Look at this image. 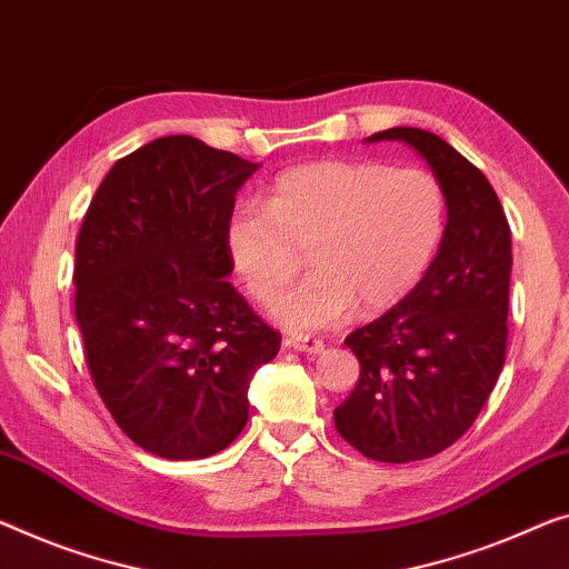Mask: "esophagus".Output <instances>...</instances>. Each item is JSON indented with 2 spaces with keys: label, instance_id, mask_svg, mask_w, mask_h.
<instances>
[{
  "label": "esophagus",
  "instance_id": "obj_1",
  "mask_svg": "<svg viewBox=\"0 0 569 569\" xmlns=\"http://www.w3.org/2000/svg\"><path fill=\"white\" fill-rule=\"evenodd\" d=\"M288 345L293 347V350H299V352H307V355H319L321 350H325V342H321V339H317V337H303V335H296V337H291L288 339Z\"/></svg>",
  "mask_w": 569,
  "mask_h": 569
}]
</instances>
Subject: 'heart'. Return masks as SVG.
I'll list each match as a JSON object with an SVG mask.
<instances>
[{"instance_id":"heart-1","label":"heart","mask_w":569,"mask_h":569,"mask_svg":"<svg viewBox=\"0 0 569 569\" xmlns=\"http://www.w3.org/2000/svg\"><path fill=\"white\" fill-rule=\"evenodd\" d=\"M447 224L435 176L378 160H313L270 183L266 203L242 201L224 227L227 256L260 303L276 301L301 270L311 276L270 309L293 332L393 309L421 283Z\"/></svg>"}]
</instances>
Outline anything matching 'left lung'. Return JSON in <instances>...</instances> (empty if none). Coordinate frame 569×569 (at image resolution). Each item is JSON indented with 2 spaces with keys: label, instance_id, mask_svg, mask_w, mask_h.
Segmentation results:
<instances>
[{
  "label": "left lung",
  "instance_id": "8db88e82",
  "mask_svg": "<svg viewBox=\"0 0 569 569\" xmlns=\"http://www.w3.org/2000/svg\"><path fill=\"white\" fill-rule=\"evenodd\" d=\"M427 160L447 201L437 258L401 303L347 335L360 380L335 409L345 442L378 462L427 460L478 419L506 362L511 230L493 186L435 132L391 127Z\"/></svg>",
  "mask_w": 569,
  "mask_h": 569
}]
</instances>
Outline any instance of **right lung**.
I'll use <instances>...</instances> for the list:
<instances>
[{"mask_svg": "<svg viewBox=\"0 0 569 569\" xmlns=\"http://www.w3.org/2000/svg\"><path fill=\"white\" fill-rule=\"evenodd\" d=\"M191 134L112 166L76 240V321L101 401L166 460H201L248 423V388L281 335L227 281L224 227L258 171Z\"/></svg>", "mask_w": 569, "mask_h": 569, "instance_id": "add662e5", "label": "right lung"}]
</instances>
